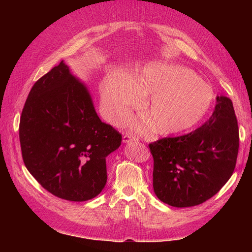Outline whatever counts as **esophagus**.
<instances>
[{
    "label": "esophagus",
    "mask_w": 252,
    "mask_h": 252,
    "mask_svg": "<svg viewBox=\"0 0 252 252\" xmlns=\"http://www.w3.org/2000/svg\"><path fill=\"white\" fill-rule=\"evenodd\" d=\"M132 141H138V138H136V136H134L131 133H126L123 136V142L124 143H129V142H132Z\"/></svg>",
    "instance_id": "1"
}]
</instances>
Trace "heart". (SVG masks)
<instances>
[{"mask_svg":"<svg viewBox=\"0 0 252 252\" xmlns=\"http://www.w3.org/2000/svg\"><path fill=\"white\" fill-rule=\"evenodd\" d=\"M102 103L113 123L123 122L130 108L141 103V95H150L145 103L147 116L134 121L139 130L157 127L164 135L186 132L205 118L215 100L209 84L193 70L180 65L154 63L127 77L113 71L100 83Z\"/></svg>","mask_w":252,"mask_h":252,"instance_id":"1","label":"heart"}]
</instances>
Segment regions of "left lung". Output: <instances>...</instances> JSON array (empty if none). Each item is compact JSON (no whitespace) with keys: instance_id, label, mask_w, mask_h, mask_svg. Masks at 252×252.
<instances>
[{"instance_id":"obj_1","label":"left lung","mask_w":252,"mask_h":252,"mask_svg":"<svg viewBox=\"0 0 252 252\" xmlns=\"http://www.w3.org/2000/svg\"><path fill=\"white\" fill-rule=\"evenodd\" d=\"M239 140L231 100L217 96L215 111L201 127L148 145L154 158L156 195L165 204L180 208L209 200L234 171Z\"/></svg>"}]
</instances>
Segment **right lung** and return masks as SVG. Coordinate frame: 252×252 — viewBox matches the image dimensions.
I'll return each instance as SVG.
<instances>
[{"label": "right lung", "mask_w": 252, "mask_h": 252, "mask_svg": "<svg viewBox=\"0 0 252 252\" xmlns=\"http://www.w3.org/2000/svg\"><path fill=\"white\" fill-rule=\"evenodd\" d=\"M19 135L28 171L48 192L72 202L101 193L106 157L122 142L117 129L97 117L88 90L63 61L30 90Z\"/></svg>", "instance_id": "obj_1"}]
</instances>
